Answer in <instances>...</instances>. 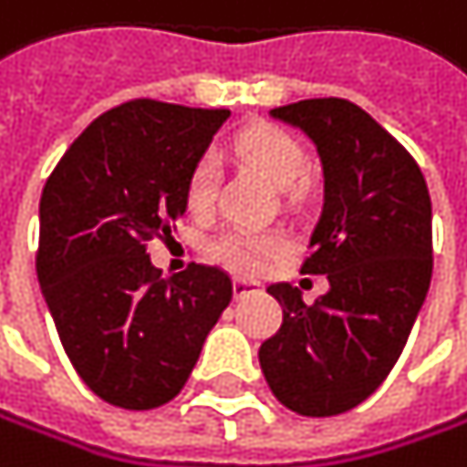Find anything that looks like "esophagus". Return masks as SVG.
Returning <instances> with one entry per match:
<instances>
[{
    "label": "esophagus",
    "instance_id": "34e87169",
    "mask_svg": "<svg viewBox=\"0 0 467 467\" xmlns=\"http://www.w3.org/2000/svg\"><path fill=\"white\" fill-rule=\"evenodd\" d=\"M232 291H235V299H244V296H249V294H257V291H260V285H257V283H252V280L238 277L235 283H232Z\"/></svg>",
    "mask_w": 467,
    "mask_h": 467
}]
</instances>
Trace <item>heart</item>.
Listing matches in <instances>:
<instances>
[{"label": "heart", "instance_id": "1", "mask_svg": "<svg viewBox=\"0 0 467 467\" xmlns=\"http://www.w3.org/2000/svg\"><path fill=\"white\" fill-rule=\"evenodd\" d=\"M235 150L249 165H254L268 182L280 190L294 187L308 168V156L296 137H291L280 125H249L235 140ZM218 192V162L213 153L195 159L184 184V204L190 213L204 215L215 204ZM215 254L238 272L254 275L283 249V235L277 232H254V229H229L215 241Z\"/></svg>", "mask_w": 467, "mask_h": 467}]
</instances>
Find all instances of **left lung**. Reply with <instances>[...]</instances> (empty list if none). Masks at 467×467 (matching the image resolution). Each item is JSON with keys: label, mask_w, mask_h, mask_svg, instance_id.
<instances>
[{"label": "left lung", "mask_w": 467, "mask_h": 467, "mask_svg": "<svg viewBox=\"0 0 467 467\" xmlns=\"http://www.w3.org/2000/svg\"><path fill=\"white\" fill-rule=\"evenodd\" d=\"M317 145L325 204L302 275L330 291L305 305L299 288L268 285L280 330L260 345L275 398L305 418L358 406L384 384L431 283V199L411 153L342 98L272 109Z\"/></svg>", "instance_id": "8db88e82"}]
</instances>
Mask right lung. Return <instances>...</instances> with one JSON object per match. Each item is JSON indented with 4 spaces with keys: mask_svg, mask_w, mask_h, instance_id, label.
I'll use <instances>...</instances> for the list:
<instances>
[{
    "mask_svg": "<svg viewBox=\"0 0 467 467\" xmlns=\"http://www.w3.org/2000/svg\"><path fill=\"white\" fill-rule=\"evenodd\" d=\"M226 109L129 100L100 114L49 173L36 272L61 345L98 398L156 409L187 384L232 299L218 265L159 277L148 244L184 215V184Z\"/></svg>",
    "mask_w": 467,
    "mask_h": 467,
    "instance_id": "right-lung-1",
    "label": "right lung"
}]
</instances>
